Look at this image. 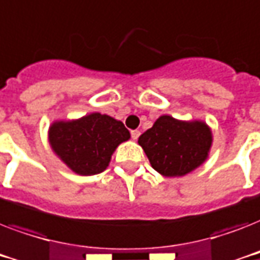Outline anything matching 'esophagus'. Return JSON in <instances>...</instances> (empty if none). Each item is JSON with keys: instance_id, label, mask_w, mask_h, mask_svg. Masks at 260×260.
Returning a JSON list of instances; mask_svg holds the SVG:
<instances>
[{"instance_id": "34e87169", "label": "esophagus", "mask_w": 260, "mask_h": 260, "mask_svg": "<svg viewBox=\"0 0 260 260\" xmlns=\"http://www.w3.org/2000/svg\"><path fill=\"white\" fill-rule=\"evenodd\" d=\"M131 136H132V139H134V140H138V138L140 136V131H138V129L132 131V132H131Z\"/></svg>"}]
</instances>
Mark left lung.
<instances>
[{"mask_svg":"<svg viewBox=\"0 0 260 260\" xmlns=\"http://www.w3.org/2000/svg\"><path fill=\"white\" fill-rule=\"evenodd\" d=\"M213 142L210 126L202 120L183 121L163 114L139 138L154 170L163 177H183L209 156Z\"/></svg>","mask_w":260,"mask_h":260,"instance_id":"obj_1","label":"left lung"}]
</instances>
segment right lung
<instances>
[{"mask_svg":"<svg viewBox=\"0 0 260 260\" xmlns=\"http://www.w3.org/2000/svg\"><path fill=\"white\" fill-rule=\"evenodd\" d=\"M129 139L121 121L98 112L75 120H56L48 128L55 155L78 175L106 170L116 148Z\"/></svg>","mask_w":260,"mask_h":260,"instance_id":"right-lung-1","label":"right lung"}]
</instances>
